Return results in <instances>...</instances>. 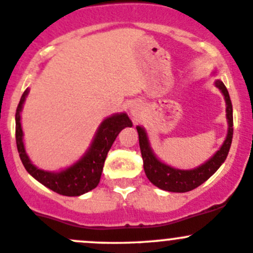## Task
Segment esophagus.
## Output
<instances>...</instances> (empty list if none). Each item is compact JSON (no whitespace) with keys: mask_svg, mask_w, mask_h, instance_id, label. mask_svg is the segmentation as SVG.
<instances>
[{"mask_svg":"<svg viewBox=\"0 0 253 253\" xmlns=\"http://www.w3.org/2000/svg\"><path fill=\"white\" fill-rule=\"evenodd\" d=\"M130 114H131L132 117H135V118H139L140 116L142 114V106L140 103H131L130 104Z\"/></svg>","mask_w":253,"mask_h":253,"instance_id":"obj_1","label":"esophagus"}]
</instances>
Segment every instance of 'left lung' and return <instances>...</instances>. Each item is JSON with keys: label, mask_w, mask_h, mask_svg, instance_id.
<instances>
[{"label": "left lung", "mask_w": 253, "mask_h": 253, "mask_svg": "<svg viewBox=\"0 0 253 253\" xmlns=\"http://www.w3.org/2000/svg\"><path fill=\"white\" fill-rule=\"evenodd\" d=\"M216 71L212 72V75ZM215 86L220 89L226 103V119H227V134L221 147L214 155L204 162L201 166L192 169H179L165 164L159 160L152 151L147 137L146 130L142 126H137L136 130L139 134V145L141 150L142 161H144V171L146 177L154 186L159 187L167 192H176V193H184L192 189L197 188L202 183L211 178L212 174L217 171L220 166L224 164L229 154L230 146L232 141V132H234V119H232V104L230 99L229 92L226 87L220 80H215Z\"/></svg>", "instance_id": "8db88e82"}]
</instances>
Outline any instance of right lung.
<instances>
[{"label":"right lung","mask_w":253,"mask_h":253,"mask_svg":"<svg viewBox=\"0 0 253 253\" xmlns=\"http://www.w3.org/2000/svg\"><path fill=\"white\" fill-rule=\"evenodd\" d=\"M29 88L22 94L16 112V142L22 164L32 177L56 193L66 197H79L96 188L101 179L107 154L119 132L126 126H132L126 113H117L101 123L94 134L91 145L84 156L67 169L59 172L45 171L32 164L27 155L23 142V130L21 124V112L26 102Z\"/></svg>","instance_id":"obj_1"}]
</instances>
